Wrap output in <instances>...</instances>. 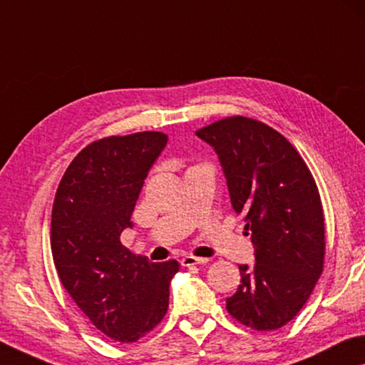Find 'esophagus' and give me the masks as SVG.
I'll list each match as a JSON object with an SVG mask.
<instances>
[{
	"instance_id": "obj_1",
	"label": "esophagus",
	"mask_w": 365,
	"mask_h": 365,
	"mask_svg": "<svg viewBox=\"0 0 365 365\" xmlns=\"http://www.w3.org/2000/svg\"><path fill=\"white\" fill-rule=\"evenodd\" d=\"M209 259L207 257H195V256H184L181 259V264L184 267H189V266H197V264H207Z\"/></svg>"
}]
</instances>
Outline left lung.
<instances>
[{
    "instance_id": "8db88e82",
    "label": "left lung",
    "mask_w": 365,
    "mask_h": 365,
    "mask_svg": "<svg viewBox=\"0 0 365 365\" xmlns=\"http://www.w3.org/2000/svg\"><path fill=\"white\" fill-rule=\"evenodd\" d=\"M218 156L232 200L255 248L240 264L241 284L227 310L245 327L271 331L287 324L323 271L324 218L313 176L279 132L228 117L195 132Z\"/></svg>"
}]
</instances>
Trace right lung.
<instances>
[{"instance_id":"obj_1","label":"right lung","mask_w":365,"mask_h":365,"mask_svg":"<svg viewBox=\"0 0 365 365\" xmlns=\"http://www.w3.org/2000/svg\"><path fill=\"white\" fill-rule=\"evenodd\" d=\"M168 143L161 132L98 140L71 161L52 210V255L78 308L108 338L133 343L168 310L178 261L151 262L120 243L151 166Z\"/></svg>"}]
</instances>
